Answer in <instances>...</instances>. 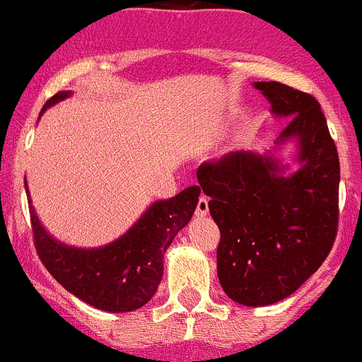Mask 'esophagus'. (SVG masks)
<instances>
[{"instance_id":"34e87169","label":"esophagus","mask_w":362,"mask_h":362,"mask_svg":"<svg viewBox=\"0 0 362 362\" xmlns=\"http://www.w3.org/2000/svg\"><path fill=\"white\" fill-rule=\"evenodd\" d=\"M208 214V198L206 196H202L198 199V204H196V215L198 217H204Z\"/></svg>"}]
</instances>
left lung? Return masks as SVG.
I'll return each instance as SVG.
<instances>
[{
  "mask_svg": "<svg viewBox=\"0 0 362 362\" xmlns=\"http://www.w3.org/2000/svg\"><path fill=\"white\" fill-rule=\"evenodd\" d=\"M287 119L276 148L293 140L299 168L273 152H229L198 168V187L221 231L217 275L224 293L247 306L291 296L324 262L338 231V151L319 101L280 82H255Z\"/></svg>",
  "mask_w": 362,
  "mask_h": 362,
  "instance_id": "1",
  "label": "left lung"
}]
</instances>
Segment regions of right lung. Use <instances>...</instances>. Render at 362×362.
<instances>
[{
    "instance_id": "obj_1",
    "label": "right lung",
    "mask_w": 362,
    "mask_h": 362,
    "mask_svg": "<svg viewBox=\"0 0 362 362\" xmlns=\"http://www.w3.org/2000/svg\"><path fill=\"white\" fill-rule=\"evenodd\" d=\"M69 96L71 90L54 94L42 113ZM25 192L36 252L50 275L87 305L122 313L141 308L156 294L163 279L164 252L191 221L202 189L192 185L173 198L152 203L129 231L100 249L69 247L50 236L35 214L28 187Z\"/></svg>"
}]
</instances>
